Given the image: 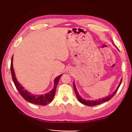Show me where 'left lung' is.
I'll return each mask as SVG.
<instances>
[{"mask_svg": "<svg viewBox=\"0 0 132 132\" xmlns=\"http://www.w3.org/2000/svg\"><path fill=\"white\" fill-rule=\"evenodd\" d=\"M121 81H122V79H121V81L120 82V84L119 85V86L118 87L117 89L116 90V91L112 95H110L109 96L106 97H105V98H103L102 99H100L98 100H96V101H90V100H86L85 99H83L79 95L78 92H77V89H76V87H75V84H74V83L73 84V85H74V91H75L76 96H77V98H78V100L80 102H81V103L84 104L86 105L87 106H96V105L101 104H102V103H103L104 102H107V101H109V100H110L111 99V98L113 97L114 96V95L117 93V92L118 91V89H119V87H120V86L121 85Z\"/></svg>", "mask_w": 132, "mask_h": 132, "instance_id": "1", "label": "left lung"}]
</instances>
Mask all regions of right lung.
<instances>
[{"label": "right lung", "mask_w": 132, "mask_h": 132, "mask_svg": "<svg viewBox=\"0 0 132 132\" xmlns=\"http://www.w3.org/2000/svg\"><path fill=\"white\" fill-rule=\"evenodd\" d=\"M11 71L12 77L13 81L14 84L16 89H18V92L22 96V97L27 101L31 103L32 104L40 105H45L51 102L53 100L54 96L55 93V90H56L57 85L59 82V79L62 75H60L57 77L55 79L54 82V86L51 91L48 92L47 94L42 95H34L31 93H29L27 90H26L21 85L19 82L17 81L15 75V73L14 71V68L13 66V57L11 59Z\"/></svg>", "instance_id": "1"}]
</instances>
